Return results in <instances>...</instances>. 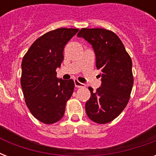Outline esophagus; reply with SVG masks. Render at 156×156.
Here are the masks:
<instances>
[{
  "mask_svg": "<svg viewBox=\"0 0 156 156\" xmlns=\"http://www.w3.org/2000/svg\"><path fill=\"white\" fill-rule=\"evenodd\" d=\"M74 85H75L76 87H78V88L84 87H85V85H84L83 83H80V82L78 80H74Z\"/></svg>",
  "mask_w": 156,
  "mask_h": 156,
  "instance_id": "obj_1",
  "label": "esophagus"
}]
</instances>
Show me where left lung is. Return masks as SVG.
Instances as JSON below:
<instances>
[{"instance_id": "left-lung-1", "label": "left lung", "mask_w": 156, "mask_h": 156, "mask_svg": "<svg viewBox=\"0 0 156 156\" xmlns=\"http://www.w3.org/2000/svg\"><path fill=\"white\" fill-rule=\"evenodd\" d=\"M92 45L101 87L90 91L86 112L94 122L106 124L121 114L128 104L133 84L132 60L114 32L103 28H82L77 35Z\"/></svg>"}]
</instances>
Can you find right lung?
I'll use <instances>...</instances> for the list:
<instances>
[{
	"instance_id": "right-lung-1",
	"label": "right lung",
	"mask_w": 156,
	"mask_h": 156,
	"mask_svg": "<svg viewBox=\"0 0 156 156\" xmlns=\"http://www.w3.org/2000/svg\"><path fill=\"white\" fill-rule=\"evenodd\" d=\"M78 31L74 28L48 31L38 38L23 56L21 86L26 104L43 123L60 121L73 92L74 82L57 78L56 69L64 60V48Z\"/></svg>"
}]
</instances>
